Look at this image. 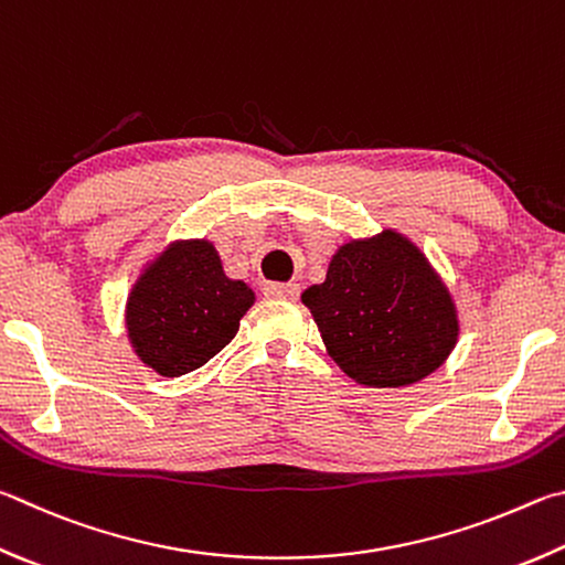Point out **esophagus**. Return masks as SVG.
<instances>
[{"label":"esophagus","mask_w":565,"mask_h":565,"mask_svg":"<svg viewBox=\"0 0 565 565\" xmlns=\"http://www.w3.org/2000/svg\"><path fill=\"white\" fill-rule=\"evenodd\" d=\"M264 294L271 299H296L299 296V284H266Z\"/></svg>","instance_id":"esophagus-1"}]
</instances>
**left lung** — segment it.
Instances as JSON below:
<instances>
[{
  "instance_id": "8db88e82",
  "label": "left lung",
  "mask_w": 565,
  "mask_h": 565,
  "mask_svg": "<svg viewBox=\"0 0 565 565\" xmlns=\"http://www.w3.org/2000/svg\"><path fill=\"white\" fill-rule=\"evenodd\" d=\"M301 299L328 353L361 385L423 381L457 343L452 296L423 252L395 232L338 249L326 281Z\"/></svg>"
}]
</instances>
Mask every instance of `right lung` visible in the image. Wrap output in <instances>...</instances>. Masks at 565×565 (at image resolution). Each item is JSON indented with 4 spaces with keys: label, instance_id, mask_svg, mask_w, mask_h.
Returning a JSON list of instances; mask_svg holds the SVG:
<instances>
[{
    "label": "right lung",
    "instance_id": "1",
    "mask_svg": "<svg viewBox=\"0 0 565 565\" xmlns=\"http://www.w3.org/2000/svg\"><path fill=\"white\" fill-rule=\"evenodd\" d=\"M252 303L254 291L224 276L210 242L170 244L128 296L130 343L152 371L178 377L217 355Z\"/></svg>",
    "mask_w": 565,
    "mask_h": 565
}]
</instances>
